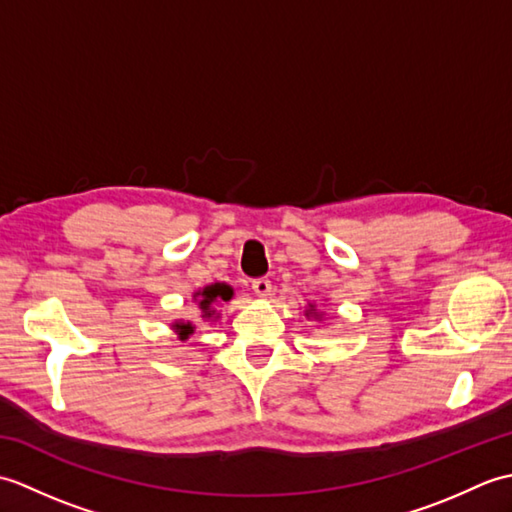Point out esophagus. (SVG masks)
<instances>
[{"instance_id": "34e87169", "label": "esophagus", "mask_w": 512, "mask_h": 512, "mask_svg": "<svg viewBox=\"0 0 512 512\" xmlns=\"http://www.w3.org/2000/svg\"><path fill=\"white\" fill-rule=\"evenodd\" d=\"M253 290L259 297H268L270 290H273V284H270L268 277H257V279H253Z\"/></svg>"}]
</instances>
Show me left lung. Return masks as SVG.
Returning a JSON list of instances; mask_svg holds the SVG:
<instances>
[{
    "label": "left lung",
    "mask_w": 512,
    "mask_h": 512,
    "mask_svg": "<svg viewBox=\"0 0 512 512\" xmlns=\"http://www.w3.org/2000/svg\"><path fill=\"white\" fill-rule=\"evenodd\" d=\"M310 308H312V306H310ZM310 312H312V310H308V314H310Z\"/></svg>",
    "instance_id": "obj_1"
}]
</instances>
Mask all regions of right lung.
Returning <instances> with one entry per match:
<instances>
[{
    "mask_svg": "<svg viewBox=\"0 0 512 512\" xmlns=\"http://www.w3.org/2000/svg\"><path fill=\"white\" fill-rule=\"evenodd\" d=\"M195 301H198V306L202 308V317L204 319H211L215 310H213V303H220V301H228L233 297V290L231 286L226 284H213V286H206L204 290L195 292ZM180 332V339H187V336L193 332V325L191 323H176L173 325Z\"/></svg>",
    "mask_w": 512,
    "mask_h": 512,
    "instance_id": "1",
    "label": "right lung"
}]
</instances>
